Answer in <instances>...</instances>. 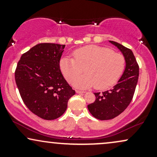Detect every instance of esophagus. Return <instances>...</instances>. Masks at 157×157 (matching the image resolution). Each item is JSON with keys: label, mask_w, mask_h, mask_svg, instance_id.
I'll return each mask as SVG.
<instances>
[{"label": "esophagus", "mask_w": 157, "mask_h": 157, "mask_svg": "<svg viewBox=\"0 0 157 157\" xmlns=\"http://www.w3.org/2000/svg\"><path fill=\"white\" fill-rule=\"evenodd\" d=\"M76 93H77V94H84V93H86V91H80V90H77Z\"/></svg>", "instance_id": "34e87169"}]
</instances>
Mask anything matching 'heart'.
<instances>
[{"label":"heart","mask_w":157,"mask_h":157,"mask_svg":"<svg viewBox=\"0 0 157 157\" xmlns=\"http://www.w3.org/2000/svg\"><path fill=\"white\" fill-rule=\"evenodd\" d=\"M73 57H61L59 67L70 82L84 68L86 74L73 82V86L80 89L94 86L100 90L108 89L116 83L125 68L124 56L105 46L90 45L77 48L73 52Z\"/></svg>","instance_id":"b5f03b06"}]
</instances>
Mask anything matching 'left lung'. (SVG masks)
<instances>
[{
  "mask_svg": "<svg viewBox=\"0 0 157 157\" xmlns=\"http://www.w3.org/2000/svg\"><path fill=\"white\" fill-rule=\"evenodd\" d=\"M109 42L122 52L125 60V68L112 89L94 93L96 100L88 105L89 112L100 120H111L125 111L134 96L139 77V66L132 51L114 41Z\"/></svg>",
  "mask_w": 157,
  "mask_h": 157,
  "instance_id": "8db88e82",
  "label": "left lung"
}]
</instances>
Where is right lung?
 Wrapping results in <instances>:
<instances>
[{
    "label": "right lung",
    "instance_id": "add662e5",
    "mask_svg": "<svg viewBox=\"0 0 157 157\" xmlns=\"http://www.w3.org/2000/svg\"><path fill=\"white\" fill-rule=\"evenodd\" d=\"M65 45L39 44L23 54L15 77L23 102L44 120L60 117L75 91L68 84L59 67Z\"/></svg>",
    "mask_w": 157,
    "mask_h": 157
}]
</instances>
